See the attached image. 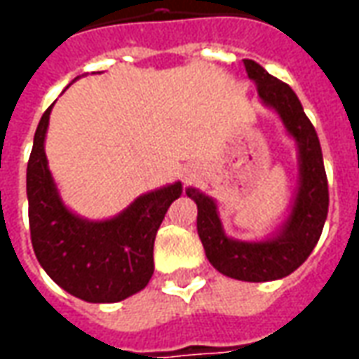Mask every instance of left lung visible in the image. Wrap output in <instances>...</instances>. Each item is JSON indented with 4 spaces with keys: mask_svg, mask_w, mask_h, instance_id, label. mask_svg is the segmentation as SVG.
I'll list each match as a JSON object with an SVG mask.
<instances>
[{
    "mask_svg": "<svg viewBox=\"0 0 359 359\" xmlns=\"http://www.w3.org/2000/svg\"><path fill=\"white\" fill-rule=\"evenodd\" d=\"M244 67L250 79L256 82L262 102L277 111L286 133L298 144L300 184L290 215L280 231L267 241H234L223 231L217 203L210 196L196 188H188L187 194L198 205V234L210 264L219 273L236 280L267 283L290 275L316 248L329 211V187L319 138L298 95L256 61L244 59Z\"/></svg>",
    "mask_w": 359,
    "mask_h": 359,
    "instance_id": "obj_1",
    "label": "left lung"
}]
</instances>
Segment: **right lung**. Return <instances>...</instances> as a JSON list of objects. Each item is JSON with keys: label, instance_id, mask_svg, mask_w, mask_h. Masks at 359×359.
Listing matches in <instances>:
<instances>
[{"label": "right lung", "instance_id": "obj_1", "mask_svg": "<svg viewBox=\"0 0 359 359\" xmlns=\"http://www.w3.org/2000/svg\"><path fill=\"white\" fill-rule=\"evenodd\" d=\"M51 107L40 118L27 167L32 248L43 271L63 290L92 304H113L140 292L154 275V241L180 194L175 182L136 198L105 221H88L59 198L43 151Z\"/></svg>", "mask_w": 359, "mask_h": 359}]
</instances>
